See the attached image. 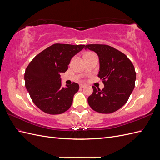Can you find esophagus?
<instances>
[{"label":"esophagus","instance_id":"esophagus-1","mask_svg":"<svg viewBox=\"0 0 160 160\" xmlns=\"http://www.w3.org/2000/svg\"><path fill=\"white\" fill-rule=\"evenodd\" d=\"M86 85H84V84H80V85H79V87H80V88H85Z\"/></svg>","mask_w":160,"mask_h":160}]
</instances>
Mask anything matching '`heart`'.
I'll return each mask as SVG.
<instances>
[{"instance_id":"b5f03b06","label":"heart","mask_w":160,"mask_h":160,"mask_svg":"<svg viewBox=\"0 0 160 160\" xmlns=\"http://www.w3.org/2000/svg\"><path fill=\"white\" fill-rule=\"evenodd\" d=\"M88 53H91V52H87V53H86V54H88Z\"/></svg>"}]
</instances>
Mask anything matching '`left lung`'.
Segmentation results:
<instances>
[{"label": "left lung", "mask_w": 160, "mask_h": 160, "mask_svg": "<svg viewBox=\"0 0 160 160\" xmlns=\"http://www.w3.org/2000/svg\"><path fill=\"white\" fill-rule=\"evenodd\" d=\"M85 49L95 51L99 58L98 77L104 84L101 90L92 86L93 92L88 98L91 108L100 113H111L128 101L135 88L134 66L124 53L108 45H87Z\"/></svg>", "instance_id": "left-lung-1"}]
</instances>
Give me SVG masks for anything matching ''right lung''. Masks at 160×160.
<instances>
[{"label":"right lung","instance_id":"right-lung-1","mask_svg":"<svg viewBox=\"0 0 160 160\" xmlns=\"http://www.w3.org/2000/svg\"><path fill=\"white\" fill-rule=\"evenodd\" d=\"M84 47L56 43L36 55L27 66L25 87L32 102L43 112L57 115L71 108L79 86L73 82L62 88L61 72L67 71L72 57Z\"/></svg>","mask_w":160,"mask_h":160}]
</instances>
